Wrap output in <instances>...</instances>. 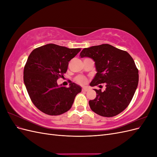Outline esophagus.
<instances>
[{
  "label": "esophagus",
  "mask_w": 157,
  "mask_h": 157,
  "mask_svg": "<svg viewBox=\"0 0 157 157\" xmlns=\"http://www.w3.org/2000/svg\"><path fill=\"white\" fill-rule=\"evenodd\" d=\"M88 90H89V88L88 87H83L82 89V91H84V92H87Z\"/></svg>",
  "instance_id": "34e87169"
}]
</instances>
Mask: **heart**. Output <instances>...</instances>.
I'll use <instances>...</instances> for the list:
<instances>
[{"label": "heart", "instance_id": "b5f03b06", "mask_svg": "<svg viewBox=\"0 0 157 157\" xmlns=\"http://www.w3.org/2000/svg\"><path fill=\"white\" fill-rule=\"evenodd\" d=\"M75 81L79 84L83 85L87 82V78L84 76H78V77H76Z\"/></svg>", "mask_w": 157, "mask_h": 157}]
</instances>
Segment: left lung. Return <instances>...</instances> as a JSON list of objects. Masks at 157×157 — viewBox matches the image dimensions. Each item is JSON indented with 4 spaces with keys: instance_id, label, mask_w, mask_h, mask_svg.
<instances>
[{
    "instance_id": "1",
    "label": "left lung",
    "mask_w": 157,
    "mask_h": 157,
    "mask_svg": "<svg viewBox=\"0 0 157 157\" xmlns=\"http://www.w3.org/2000/svg\"><path fill=\"white\" fill-rule=\"evenodd\" d=\"M80 56L88 57L95 61L97 73L90 86L105 83L106 86L103 92L94 89L97 96L89 101L92 110L105 117L122 112L130 104L139 81L138 69L131 56L126 51L103 44L84 48Z\"/></svg>"
}]
</instances>
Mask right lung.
<instances>
[{
	"label": "right lung",
	"mask_w": 157,
	"mask_h": 157,
	"mask_svg": "<svg viewBox=\"0 0 157 157\" xmlns=\"http://www.w3.org/2000/svg\"><path fill=\"white\" fill-rule=\"evenodd\" d=\"M80 48H68L54 44L42 46L32 51L23 71V81L33 103L48 115H59L72 107L81 87L71 82L59 86L57 80L67 72L69 61Z\"/></svg>",
	"instance_id": "right-lung-1"
}]
</instances>
